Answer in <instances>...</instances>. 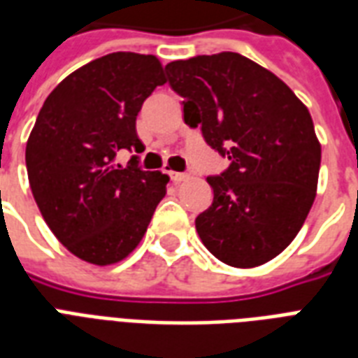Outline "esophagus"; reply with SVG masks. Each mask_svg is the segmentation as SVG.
I'll list each match as a JSON object with an SVG mask.
<instances>
[{"label": "esophagus", "mask_w": 358, "mask_h": 358, "mask_svg": "<svg viewBox=\"0 0 358 358\" xmlns=\"http://www.w3.org/2000/svg\"><path fill=\"white\" fill-rule=\"evenodd\" d=\"M171 174V178L176 180V182H185V180L189 178V174L187 173H169Z\"/></svg>", "instance_id": "1"}]
</instances>
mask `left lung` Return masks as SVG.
<instances>
[{
    "label": "left lung",
    "mask_w": 358,
    "mask_h": 358,
    "mask_svg": "<svg viewBox=\"0 0 358 358\" xmlns=\"http://www.w3.org/2000/svg\"><path fill=\"white\" fill-rule=\"evenodd\" d=\"M184 120L229 156L208 176L213 202L195 219L202 243L232 267H256L288 247L316 199L322 145L308 109L282 80L234 52L165 66Z\"/></svg>",
    "instance_id": "obj_1"
}]
</instances>
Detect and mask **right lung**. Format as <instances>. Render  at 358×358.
Segmentation results:
<instances>
[{
  "instance_id": "right-lung-1",
  "label": "right lung",
  "mask_w": 358,
  "mask_h": 358,
  "mask_svg": "<svg viewBox=\"0 0 358 358\" xmlns=\"http://www.w3.org/2000/svg\"><path fill=\"white\" fill-rule=\"evenodd\" d=\"M156 55L115 52L74 70L36 117L25 146L35 202L55 238L94 266L124 260L139 245L167 193V174L126 167L122 150L145 146L135 119L163 85Z\"/></svg>"
}]
</instances>
